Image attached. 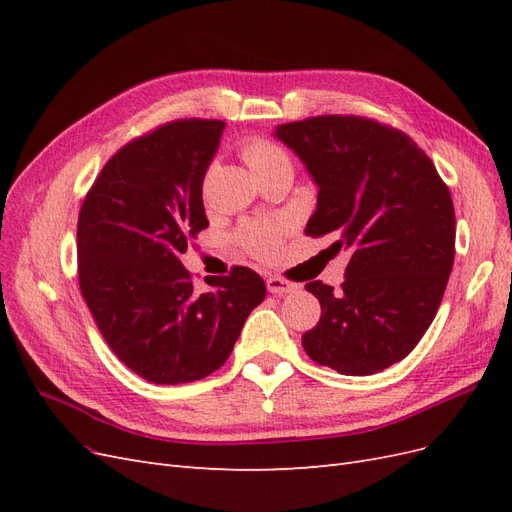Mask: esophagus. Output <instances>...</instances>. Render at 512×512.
<instances>
[{"label":"esophagus","instance_id":"obj_1","mask_svg":"<svg viewBox=\"0 0 512 512\" xmlns=\"http://www.w3.org/2000/svg\"><path fill=\"white\" fill-rule=\"evenodd\" d=\"M267 290H269L271 294H288V292L297 290V284H292V282L284 280V277L271 275L269 280H267Z\"/></svg>","mask_w":512,"mask_h":512}]
</instances>
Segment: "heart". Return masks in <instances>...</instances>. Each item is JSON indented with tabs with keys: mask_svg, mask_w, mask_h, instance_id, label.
Segmentation results:
<instances>
[{
	"mask_svg": "<svg viewBox=\"0 0 512 512\" xmlns=\"http://www.w3.org/2000/svg\"><path fill=\"white\" fill-rule=\"evenodd\" d=\"M241 153L256 177L269 173L277 166H292L288 153L282 147L260 136L247 138ZM282 235L284 224L280 222H250L239 230V243L256 258H273L280 250Z\"/></svg>",
	"mask_w": 512,
	"mask_h": 512,
	"instance_id": "1",
	"label": "heart"
}]
</instances>
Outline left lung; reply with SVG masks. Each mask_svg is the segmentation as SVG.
<instances>
[{"label": "left lung", "mask_w": 512, "mask_h": 512, "mask_svg": "<svg viewBox=\"0 0 512 512\" xmlns=\"http://www.w3.org/2000/svg\"><path fill=\"white\" fill-rule=\"evenodd\" d=\"M275 136L318 185L305 235H331V252L350 256L342 290L305 284L322 314L303 348L344 376L378 374L436 318L455 260L451 192L408 134L374 119L309 117Z\"/></svg>", "instance_id": "8db88e82"}]
</instances>
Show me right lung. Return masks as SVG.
Here are the masks:
<instances>
[{"instance_id": "add662e5", "label": "right lung", "mask_w": 512, "mask_h": 512, "mask_svg": "<svg viewBox=\"0 0 512 512\" xmlns=\"http://www.w3.org/2000/svg\"><path fill=\"white\" fill-rule=\"evenodd\" d=\"M224 121L179 119L123 145L79 213L83 299L121 363L153 384L194 382L220 369L262 303V277L235 267L192 284L188 241L209 226L203 179Z\"/></svg>"}]
</instances>
